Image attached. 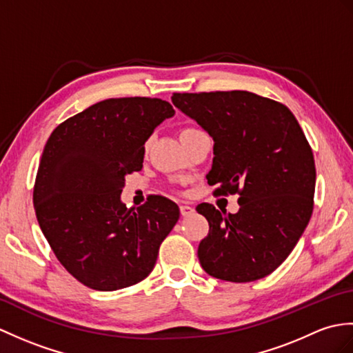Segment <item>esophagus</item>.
I'll use <instances>...</instances> for the list:
<instances>
[{
    "label": "esophagus",
    "mask_w": 353,
    "mask_h": 353,
    "mask_svg": "<svg viewBox=\"0 0 353 353\" xmlns=\"http://www.w3.org/2000/svg\"><path fill=\"white\" fill-rule=\"evenodd\" d=\"M180 214H182V216H190L194 214V208L186 203L180 204Z\"/></svg>",
    "instance_id": "esophagus-1"
}]
</instances>
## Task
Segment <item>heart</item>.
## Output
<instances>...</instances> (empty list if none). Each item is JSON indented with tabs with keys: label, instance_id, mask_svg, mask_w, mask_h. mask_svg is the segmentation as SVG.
<instances>
[{
	"label": "heart",
	"instance_id": "b5f03b06",
	"mask_svg": "<svg viewBox=\"0 0 353 353\" xmlns=\"http://www.w3.org/2000/svg\"><path fill=\"white\" fill-rule=\"evenodd\" d=\"M192 130H199V129H195V128H186V129L182 130V134H185V132H192Z\"/></svg>",
	"mask_w": 353,
	"mask_h": 353
}]
</instances>
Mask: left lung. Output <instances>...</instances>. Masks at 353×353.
Listing matches in <instances>:
<instances>
[{
    "label": "left lung",
    "instance_id": "obj_1",
    "mask_svg": "<svg viewBox=\"0 0 353 353\" xmlns=\"http://www.w3.org/2000/svg\"><path fill=\"white\" fill-rule=\"evenodd\" d=\"M171 101L214 138L209 185L239 194L237 214L201 203L209 223L199 245L212 276L250 283L272 274L298 243L314 206L313 150L288 106L242 90L173 93Z\"/></svg>",
    "mask_w": 353,
    "mask_h": 353
}]
</instances>
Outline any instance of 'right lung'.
<instances>
[{
	"label": "right lung",
	"instance_id": "obj_1",
	"mask_svg": "<svg viewBox=\"0 0 353 353\" xmlns=\"http://www.w3.org/2000/svg\"><path fill=\"white\" fill-rule=\"evenodd\" d=\"M173 116L167 101L117 97L64 120L48 138L32 191L36 216L55 257L90 289L143 281L177 223V204L162 195L137 210L120 200L125 176L143 168L145 141Z\"/></svg>",
	"mask_w": 353,
	"mask_h": 353
}]
</instances>
